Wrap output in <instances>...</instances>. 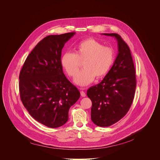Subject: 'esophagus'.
<instances>
[{
  "instance_id": "1",
  "label": "esophagus",
  "mask_w": 160,
  "mask_h": 160,
  "mask_svg": "<svg viewBox=\"0 0 160 160\" xmlns=\"http://www.w3.org/2000/svg\"><path fill=\"white\" fill-rule=\"evenodd\" d=\"M80 90H82V91H81V92H80V94H81V96H82V97H85L86 94H85V92L84 91H83L84 88H80Z\"/></svg>"
}]
</instances>
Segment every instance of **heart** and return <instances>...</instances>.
Masks as SVG:
<instances>
[{"mask_svg": "<svg viewBox=\"0 0 160 160\" xmlns=\"http://www.w3.org/2000/svg\"><path fill=\"white\" fill-rule=\"evenodd\" d=\"M115 59L113 49L104 46L100 42L87 38L78 43L74 49V53L67 52L62 54L61 63L71 77H75L79 71L80 61H83L84 68L75 78V82L80 86L92 83L95 77L100 78L105 76Z\"/></svg>", "mask_w": 160, "mask_h": 160, "instance_id": "obj_1", "label": "heart"}]
</instances>
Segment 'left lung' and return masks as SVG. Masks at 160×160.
<instances>
[{"label": "left lung", "mask_w": 160, "mask_h": 160, "mask_svg": "<svg viewBox=\"0 0 160 160\" xmlns=\"http://www.w3.org/2000/svg\"><path fill=\"white\" fill-rule=\"evenodd\" d=\"M115 37L118 55L103 80L90 87L87 95L92 101L91 120L99 127H109L128 111L136 88L135 70L128 45L117 33H103Z\"/></svg>", "instance_id": "8db88e82"}]
</instances>
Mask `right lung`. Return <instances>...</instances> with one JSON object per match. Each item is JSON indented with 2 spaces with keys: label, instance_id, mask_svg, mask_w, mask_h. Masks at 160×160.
I'll return each instance as SVG.
<instances>
[{
  "label": "right lung",
  "instance_id": "add662e5",
  "mask_svg": "<svg viewBox=\"0 0 160 160\" xmlns=\"http://www.w3.org/2000/svg\"><path fill=\"white\" fill-rule=\"evenodd\" d=\"M75 32L49 35L28 56L19 73L22 104L39 123L59 127L68 120V111L80 98L77 88L67 79L61 63L65 43Z\"/></svg>",
  "mask_w": 160,
  "mask_h": 160
}]
</instances>
